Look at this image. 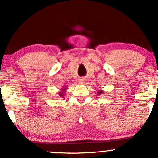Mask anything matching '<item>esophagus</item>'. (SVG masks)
<instances>
[{
    "instance_id": "obj_1",
    "label": "esophagus",
    "mask_w": 158,
    "mask_h": 158,
    "mask_svg": "<svg viewBox=\"0 0 158 158\" xmlns=\"http://www.w3.org/2000/svg\"><path fill=\"white\" fill-rule=\"evenodd\" d=\"M85 82V78H80V79H79V84H84V83Z\"/></svg>"
}]
</instances>
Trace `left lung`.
<instances>
[{
  "label": "left lung",
  "mask_w": 158,
  "mask_h": 158,
  "mask_svg": "<svg viewBox=\"0 0 158 158\" xmlns=\"http://www.w3.org/2000/svg\"><path fill=\"white\" fill-rule=\"evenodd\" d=\"M102 93H103V90H98L97 94H98V95H100V94H102Z\"/></svg>",
  "instance_id": "left-lung-1"
}]
</instances>
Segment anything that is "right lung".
Here are the masks:
<instances>
[{
	"instance_id": "add662e5",
	"label": "right lung",
	"mask_w": 158,
	"mask_h": 158,
	"mask_svg": "<svg viewBox=\"0 0 158 158\" xmlns=\"http://www.w3.org/2000/svg\"><path fill=\"white\" fill-rule=\"evenodd\" d=\"M67 89H68V88H67L66 87L63 86L62 89H61V91L59 92V97H64V95L65 94V91H66Z\"/></svg>"
}]
</instances>
